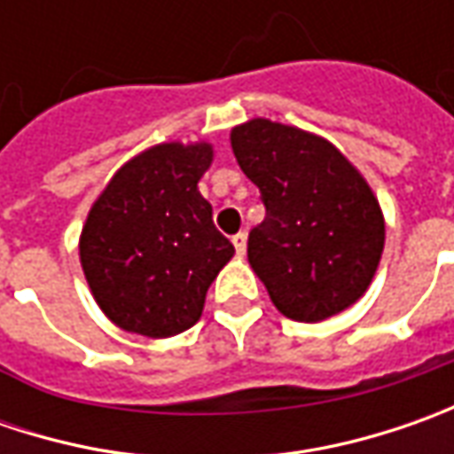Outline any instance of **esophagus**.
Listing matches in <instances>:
<instances>
[{
    "label": "esophagus",
    "mask_w": 454,
    "mask_h": 454,
    "mask_svg": "<svg viewBox=\"0 0 454 454\" xmlns=\"http://www.w3.org/2000/svg\"><path fill=\"white\" fill-rule=\"evenodd\" d=\"M232 245H235L237 254H245V250H247V235H245V232H237V235L232 237Z\"/></svg>",
    "instance_id": "esophagus-1"
}]
</instances>
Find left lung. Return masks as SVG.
Returning a JSON list of instances; mask_svg holds the SVG:
<instances>
[{
  "label": "left lung",
  "instance_id": "8db88e82",
  "mask_svg": "<svg viewBox=\"0 0 454 454\" xmlns=\"http://www.w3.org/2000/svg\"><path fill=\"white\" fill-rule=\"evenodd\" d=\"M230 141L265 204L247 260L275 308L301 323L351 308L374 280L387 235L361 171L323 136L268 118L235 126Z\"/></svg>",
  "mask_w": 454,
  "mask_h": 454
}]
</instances>
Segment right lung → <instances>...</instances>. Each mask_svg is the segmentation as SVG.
<instances>
[{
  "mask_svg": "<svg viewBox=\"0 0 454 454\" xmlns=\"http://www.w3.org/2000/svg\"><path fill=\"white\" fill-rule=\"evenodd\" d=\"M212 159L207 141L156 144L121 166L93 201L80 265L118 328L168 339L201 318L207 290L235 254L197 189Z\"/></svg>",
  "mask_w": 454,
  "mask_h": 454,
  "instance_id": "1",
  "label": "right lung"
}]
</instances>
